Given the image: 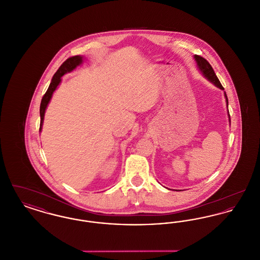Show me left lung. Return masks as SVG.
I'll use <instances>...</instances> for the list:
<instances>
[{"instance_id":"1","label":"left lung","mask_w":260,"mask_h":260,"mask_svg":"<svg viewBox=\"0 0 260 260\" xmlns=\"http://www.w3.org/2000/svg\"><path fill=\"white\" fill-rule=\"evenodd\" d=\"M194 58H195V60L197 62L198 68L200 69V71L203 73V75H204L209 81H210L213 85H215L216 87H219V88H221V89H224L222 85L220 84L218 78L216 77V75L214 73V71H213V69H212V67H211V65L209 63V61H208L207 59H205L204 57H202V56H200V55H197V54H195ZM224 94H225L226 103H227V107H228V99H227V95H226L225 92H224ZM228 113H229V111H228ZM228 116H229V121H230V115L228 114Z\"/></svg>"}]
</instances>
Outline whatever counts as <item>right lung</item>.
Wrapping results in <instances>:
<instances>
[{
  "instance_id": "right-lung-1",
  "label": "right lung",
  "mask_w": 260,
  "mask_h": 260,
  "mask_svg": "<svg viewBox=\"0 0 260 260\" xmlns=\"http://www.w3.org/2000/svg\"><path fill=\"white\" fill-rule=\"evenodd\" d=\"M83 62V56L80 55H75L72 57H69L68 59H66L63 62L61 66L58 68V70L56 71V73L53 75L51 82H50V87L48 88V90L46 91L45 95L43 96L42 101H41V106H40V116H41V123H40V132L42 129V125L44 123V116H45V112L47 109V106L50 102V99L52 96L53 91L56 89V87H58V85L61 82V77L64 74L73 71L75 68L79 65H81Z\"/></svg>"
}]
</instances>
